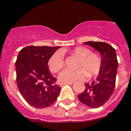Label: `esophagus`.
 <instances>
[{
	"mask_svg": "<svg viewBox=\"0 0 131 131\" xmlns=\"http://www.w3.org/2000/svg\"><path fill=\"white\" fill-rule=\"evenodd\" d=\"M73 84V82H64V83H62L61 85H66V84H69V85H72Z\"/></svg>",
	"mask_w": 131,
	"mask_h": 131,
	"instance_id": "34e87169",
	"label": "esophagus"
}]
</instances>
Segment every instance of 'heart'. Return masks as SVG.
Here are the masks:
<instances>
[{"mask_svg": "<svg viewBox=\"0 0 131 131\" xmlns=\"http://www.w3.org/2000/svg\"><path fill=\"white\" fill-rule=\"evenodd\" d=\"M71 53L80 58L78 66L80 69L63 70L59 74V80L61 82H73L82 80L88 76L87 71L89 76H94L96 75L101 69L102 57L99 53L92 52L91 50L87 47H75L73 49ZM64 55L60 51H56L48 60V67L52 73H57L64 67Z\"/></svg>", "mask_w": 131, "mask_h": 131, "instance_id": "b5f03b06", "label": "heart"}]
</instances>
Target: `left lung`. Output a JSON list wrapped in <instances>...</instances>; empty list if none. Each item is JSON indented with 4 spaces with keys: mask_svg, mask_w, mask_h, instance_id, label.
Wrapping results in <instances>:
<instances>
[{
    "mask_svg": "<svg viewBox=\"0 0 131 131\" xmlns=\"http://www.w3.org/2000/svg\"><path fill=\"white\" fill-rule=\"evenodd\" d=\"M84 43L99 51L103 63L96 80L91 84H85V90L78 96L80 101L87 107L98 108L105 103L114 92L118 69L116 52L112 45L105 42L88 41Z\"/></svg>",
    "mask_w": 131,
    "mask_h": 131,
    "instance_id": "left-lung-1",
    "label": "left lung"
}]
</instances>
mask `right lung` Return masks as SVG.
<instances>
[{"label":"right lung","instance_id":"right-lung-1","mask_svg":"<svg viewBox=\"0 0 131 131\" xmlns=\"http://www.w3.org/2000/svg\"><path fill=\"white\" fill-rule=\"evenodd\" d=\"M60 46L30 45L19 51L15 62L19 91L28 103L41 109L51 105L61 88L48 69V60Z\"/></svg>","mask_w":131,"mask_h":131}]
</instances>
